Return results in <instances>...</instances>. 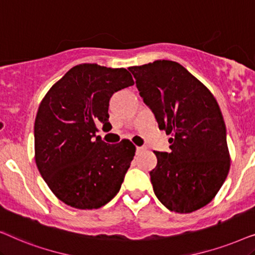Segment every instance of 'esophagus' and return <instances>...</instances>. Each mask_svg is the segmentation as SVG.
<instances>
[{"instance_id": "34e87169", "label": "esophagus", "mask_w": 255, "mask_h": 255, "mask_svg": "<svg viewBox=\"0 0 255 255\" xmlns=\"http://www.w3.org/2000/svg\"><path fill=\"white\" fill-rule=\"evenodd\" d=\"M145 149H146V147H144V146H137V147H135V152L141 153V152H144Z\"/></svg>"}]
</instances>
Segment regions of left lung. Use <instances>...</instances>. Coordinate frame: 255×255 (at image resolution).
<instances>
[{"instance_id":"obj_1","label":"left lung","mask_w":255,"mask_h":255,"mask_svg":"<svg viewBox=\"0 0 255 255\" xmlns=\"http://www.w3.org/2000/svg\"><path fill=\"white\" fill-rule=\"evenodd\" d=\"M139 95L169 138L154 151L149 172L155 196L170 211L189 214L210 203L230 169L226 128L217 101L183 66L156 60L128 67Z\"/></svg>"}]
</instances>
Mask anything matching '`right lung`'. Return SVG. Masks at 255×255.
<instances>
[{
	"mask_svg": "<svg viewBox=\"0 0 255 255\" xmlns=\"http://www.w3.org/2000/svg\"><path fill=\"white\" fill-rule=\"evenodd\" d=\"M125 68L81 64L69 69L41 101L34 122L40 175L59 200L76 209H99L116 196L135 147L108 145L96 135L109 127V101L133 86Z\"/></svg>",
	"mask_w": 255,
	"mask_h": 255,
	"instance_id": "add662e5",
	"label": "right lung"
}]
</instances>
